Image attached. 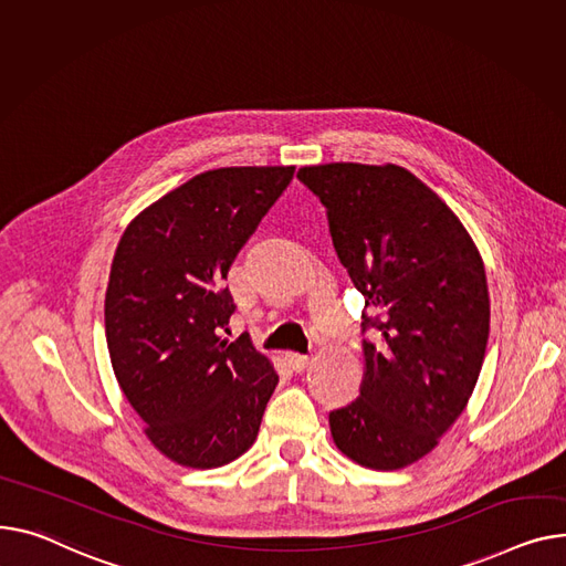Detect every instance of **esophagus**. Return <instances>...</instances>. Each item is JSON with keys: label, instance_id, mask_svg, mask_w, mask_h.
<instances>
[{"label": "esophagus", "instance_id": "obj_1", "mask_svg": "<svg viewBox=\"0 0 566 566\" xmlns=\"http://www.w3.org/2000/svg\"><path fill=\"white\" fill-rule=\"evenodd\" d=\"M286 361H289V366L293 368V370H305L307 366H310V355H300V353H289L286 355Z\"/></svg>", "mask_w": 566, "mask_h": 566}]
</instances>
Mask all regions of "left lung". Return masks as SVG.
<instances>
[{
	"instance_id": "obj_1",
	"label": "left lung",
	"mask_w": 566,
	"mask_h": 566,
	"mask_svg": "<svg viewBox=\"0 0 566 566\" xmlns=\"http://www.w3.org/2000/svg\"><path fill=\"white\" fill-rule=\"evenodd\" d=\"M297 179L323 202L336 256L370 310L364 382L355 402L329 411L334 443L361 467L402 469L430 453L478 382L489 338L480 252L400 166H310Z\"/></svg>"
}]
</instances>
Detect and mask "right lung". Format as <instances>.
<instances>
[{"label":"right lung","mask_w":566,"mask_h":566,"mask_svg":"<svg viewBox=\"0 0 566 566\" xmlns=\"http://www.w3.org/2000/svg\"><path fill=\"white\" fill-rule=\"evenodd\" d=\"M293 166L188 179L125 230L104 300L118 385L166 458L222 467L254 443L277 373L248 334L228 342L230 266L293 179Z\"/></svg>","instance_id":"add662e5"}]
</instances>
